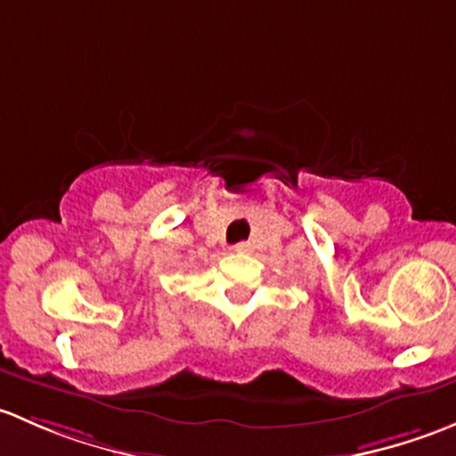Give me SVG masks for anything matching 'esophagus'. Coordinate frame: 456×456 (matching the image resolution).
<instances>
[{"mask_svg": "<svg viewBox=\"0 0 456 456\" xmlns=\"http://www.w3.org/2000/svg\"><path fill=\"white\" fill-rule=\"evenodd\" d=\"M252 243L250 241H241V243H237V246H234V252H252Z\"/></svg>", "mask_w": 456, "mask_h": 456, "instance_id": "obj_1", "label": "esophagus"}]
</instances>
